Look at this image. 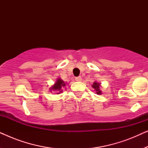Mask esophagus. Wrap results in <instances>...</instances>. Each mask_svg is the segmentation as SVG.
<instances>
[{"mask_svg":"<svg viewBox=\"0 0 148 148\" xmlns=\"http://www.w3.org/2000/svg\"><path fill=\"white\" fill-rule=\"evenodd\" d=\"M82 78L81 77H75L76 82H82Z\"/></svg>","mask_w":148,"mask_h":148,"instance_id":"1","label":"esophagus"}]
</instances>
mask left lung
<instances>
[{
  "instance_id": "left-lung-1",
  "label": "left lung",
  "mask_w": 148,
  "mask_h": 148,
  "mask_svg": "<svg viewBox=\"0 0 148 148\" xmlns=\"http://www.w3.org/2000/svg\"><path fill=\"white\" fill-rule=\"evenodd\" d=\"M92 88L96 90V94L98 95H101L102 94V90H100V87H101V84L100 83H98L97 82H94L92 84Z\"/></svg>"
}]
</instances>
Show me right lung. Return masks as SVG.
I'll use <instances>...</instances> for the list:
<instances>
[{"mask_svg": "<svg viewBox=\"0 0 148 148\" xmlns=\"http://www.w3.org/2000/svg\"><path fill=\"white\" fill-rule=\"evenodd\" d=\"M66 85V83H64V81L61 79V78H58L54 84L52 85L50 88V92L54 91V92H56V94H61L62 92V88H64Z\"/></svg>", "mask_w": 148, "mask_h": 148, "instance_id": "obj_1", "label": "right lung"}]
</instances>
